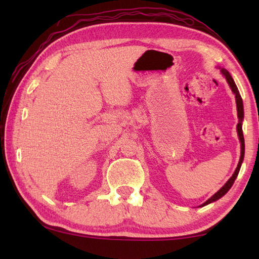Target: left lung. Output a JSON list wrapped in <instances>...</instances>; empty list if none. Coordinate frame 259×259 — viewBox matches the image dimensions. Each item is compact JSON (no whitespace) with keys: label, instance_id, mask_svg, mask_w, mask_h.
Listing matches in <instances>:
<instances>
[{"label":"left lung","instance_id":"1","mask_svg":"<svg viewBox=\"0 0 259 259\" xmlns=\"http://www.w3.org/2000/svg\"><path fill=\"white\" fill-rule=\"evenodd\" d=\"M221 72L224 77L226 78L227 83H229V85L231 88L232 93L235 95V102H236V109H238V119H239V123L236 125V131H238V136H239V140L241 143V155H240V160H239V163L238 166H236L234 174L232 175V177L229 179L225 183V185L223 186L221 190H219L217 193H214V194L211 196V198L208 199L205 201L204 203H202L200 205V207H204V205H207L211 202H214V201H217L218 199H221L222 196H224L227 192L230 191V188L233 185L234 181L238 177L239 171H240V168H241V164H242L243 159H244V138H243V133H242V122H243V117H244V112H243V102H242V98H241L240 93L238 90V87H236L235 82L233 80V77L231 76V74L226 71L225 68H222Z\"/></svg>","mask_w":259,"mask_h":259}]
</instances>
